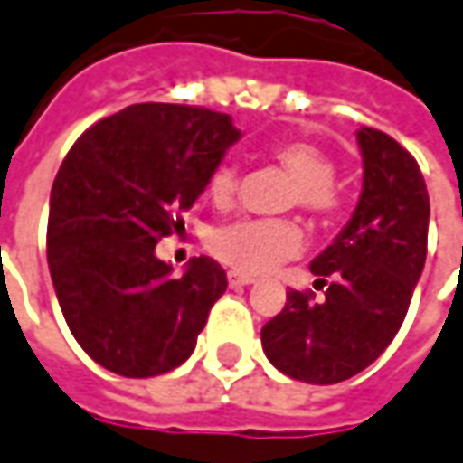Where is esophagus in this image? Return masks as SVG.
I'll return each mask as SVG.
<instances>
[{"label": "esophagus", "instance_id": "34e87169", "mask_svg": "<svg viewBox=\"0 0 463 463\" xmlns=\"http://www.w3.org/2000/svg\"><path fill=\"white\" fill-rule=\"evenodd\" d=\"M226 278H229V288H247V285H252L254 282V278L241 275V272H229Z\"/></svg>", "mask_w": 463, "mask_h": 463}]
</instances>
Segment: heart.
<instances>
[{"instance_id":"1","label":"heart","mask_w":463,"mask_h":463,"mask_svg":"<svg viewBox=\"0 0 463 463\" xmlns=\"http://www.w3.org/2000/svg\"><path fill=\"white\" fill-rule=\"evenodd\" d=\"M272 160L293 175V188L285 206H300L318 222H331L341 209L334 160L308 142H282L272 150ZM239 191V170L232 163L213 167L209 195L216 206H232ZM303 247V234L290 219H241L213 229L209 250L226 268L244 275H262L280 262L296 257Z\"/></svg>"}]
</instances>
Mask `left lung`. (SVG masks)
Instances as JSON below:
<instances>
[{"label": "left lung", "mask_w": 463, "mask_h": 463, "mask_svg": "<svg viewBox=\"0 0 463 463\" xmlns=\"http://www.w3.org/2000/svg\"><path fill=\"white\" fill-rule=\"evenodd\" d=\"M362 195L349 224L311 262L324 300L290 290L262 326V349L282 374L336 384L367 369L395 339L428 250L423 173L411 152L380 129L362 127Z\"/></svg>", "instance_id": "obj_1"}]
</instances>
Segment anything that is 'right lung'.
<instances>
[{
	"mask_svg": "<svg viewBox=\"0 0 463 463\" xmlns=\"http://www.w3.org/2000/svg\"><path fill=\"white\" fill-rule=\"evenodd\" d=\"M239 139L229 114L132 104L89 127L51 191L48 268L80 349L114 374L155 377L194 354L226 272L194 257L181 278L155 244L183 229V211Z\"/></svg>",
	"mask_w": 463,
	"mask_h": 463,
	"instance_id": "right-lung-1",
	"label": "right lung"
}]
</instances>
